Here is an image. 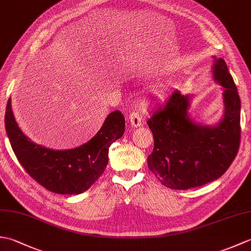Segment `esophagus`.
<instances>
[{
	"instance_id": "obj_1",
	"label": "esophagus",
	"mask_w": 251,
	"mask_h": 251,
	"mask_svg": "<svg viewBox=\"0 0 251 251\" xmlns=\"http://www.w3.org/2000/svg\"><path fill=\"white\" fill-rule=\"evenodd\" d=\"M129 123L132 127H139L141 125V117L138 112H131L129 115Z\"/></svg>"
}]
</instances>
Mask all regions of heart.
Masks as SVG:
<instances>
[{"label": "heart", "mask_w": 251, "mask_h": 251, "mask_svg": "<svg viewBox=\"0 0 251 251\" xmlns=\"http://www.w3.org/2000/svg\"><path fill=\"white\" fill-rule=\"evenodd\" d=\"M162 92H163V87L161 86V87H158V88H156L155 90H154V95L159 96V95L162 94Z\"/></svg>", "instance_id": "1"}]
</instances>
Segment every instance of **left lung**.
<instances>
[{"mask_svg":"<svg viewBox=\"0 0 251 251\" xmlns=\"http://www.w3.org/2000/svg\"><path fill=\"white\" fill-rule=\"evenodd\" d=\"M212 78L223 87V116L208 126L191 119L192 95L178 89L147 123L154 137L148 166L163 185L186 190L211 182L226 172L241 141V99L226 61L214 56Z\"/></svg>","mask_w":251,"mask_h":251,"instance_id":"1","label":"left lung"}]
</instances>
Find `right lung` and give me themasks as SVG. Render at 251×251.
Returning a JSON list of instances; mask_svg holds the SVG:
<instances>
[{
    "label": "right lung",
    "mask_w": 251,
    "mask_h": 251,
    "mask_svg": "<svg viewBox=\"0 0 251 251\" xmlns=\"http://www.w3.org/2000/svg\"><path fill=\"white\" fill-rule=\"evenodd\" d=\"M10 102L9 98L5 128L16 157L36 182L58 194L74 195L87 191L103 174L110 146L124 135L125 117L114 111L86 143L69 150H52L37 145L21 131Z\"/></svg>",
    "instance_id": "add662e5"
}]
</instances>
